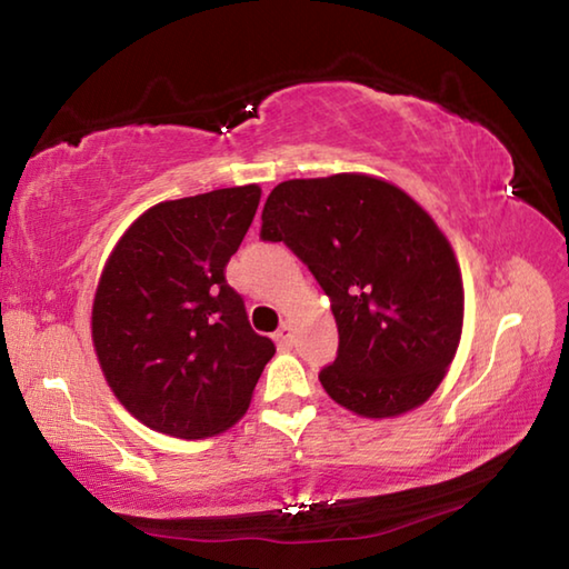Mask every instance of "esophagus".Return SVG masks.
<instances>
[{"instance_id":"1","label":"esophagus","mask_w":569,"mask_h":569,"mask_svg":"<svg viewBox=\"0 0 569 569\" xmlns=\"http://www.w3.org/2000/svg\"><path fill=\"white\" fill-rule=\"evenodd\" d=\"M291 333H293V329H291V323H283L281 329H278L276 333H273V341L281 346V349H288V346H291Z\"/></svg>"}]
</instances>
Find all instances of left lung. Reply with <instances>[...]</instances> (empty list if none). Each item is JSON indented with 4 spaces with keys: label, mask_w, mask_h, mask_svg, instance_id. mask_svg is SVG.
I'll return each mask as SVG.
<instances>
[{
    "label": "left lung",
    "mask_w": 569,
    "mask_h": 569,
    "mask_svg": "<svg viewBox=\"0 0 569 569\" xmlns=\"http://www.w3.org/2000/svg\"><path fill=\"white\" fill-rule=\"evenodd\" d=\"M263 240H283L316 276L339 326L319 373L329 397L366 419L421 407L447 377L465 323L455 250L401 188L363 172L278 182Z\"/></svg>",
    "instance_id": "8db88e82"
}]
</instances>
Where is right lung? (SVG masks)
<instances>
[{"label": "right lung", "instance_id": "1", "mask_svg": "<svg viewBox=\"0 0 569 569\" xmlns=\"http://www.w3.org/2000/svg\"><path fill=\"white\" fill-rule=\"evenodd\" d=\"M258 203L256 182L166 200L124 230L102 268L94 353L122 407L160 435L208 439L233 427L276 353L226 281Z\"/></svg>", "mask_w": 569, "mask_h": 569}]
</instances>
